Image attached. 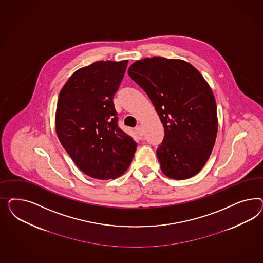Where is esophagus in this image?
Returning <instances> with one entry per match:
<instances>
[{
  "instance_id": "esophagus-1",
  "label": "esophagus",
  "mask_w": 263,
  "mask_h": 263,
  "mask_svg": "<svg viewBox=\"0 0 263 263\" xmlns=\"http://www.w3.org/2000/svg\"><path fill=\"white\" fill-rule=\"evenodd\" d=\"M136 133L138 134V135L140 136V137H143V128L141 125H138L137 127L135 128Z\"/></svg>"
}]
</instances>
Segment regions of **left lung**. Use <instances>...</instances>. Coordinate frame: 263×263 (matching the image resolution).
<instances>
[{
  "instance_id": "left-lung-1",
  "label": "left lung",
  "mask_w": 263,
  "mask_h": 263,
  "mask_svg": "<svg viewBox=\"0 0 263 263\" xmlns=\"http://www.w3.org/2000/svg\"><path fill=\"white\" fill-rule=\"evenodd\" d=\"M128 74L148 96L165 129L156 151L163 174L176 180L197 175L218 131L215 97L206 81L189 63L162 57L137 61Z\"/></svg>"
}]
</instances>
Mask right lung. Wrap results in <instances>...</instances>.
<instances>
[{"label": "right lung", "mask_w": 263, "mask_h": 263, "mask_svg": "<svg viewBox=\"0 0 263 263\" xmlns=\"http://www.w3.org/2000/svg\"><path fill=\"white\" fill-rule=\"evenodd\" d=\"M127 63L101 61L80 68L58 99V138L77 167L97 179L122 175L137 148L133 138L119 127L112 101Z\"/></svg>", "instance_id": "obj_1"}]
</instances>
